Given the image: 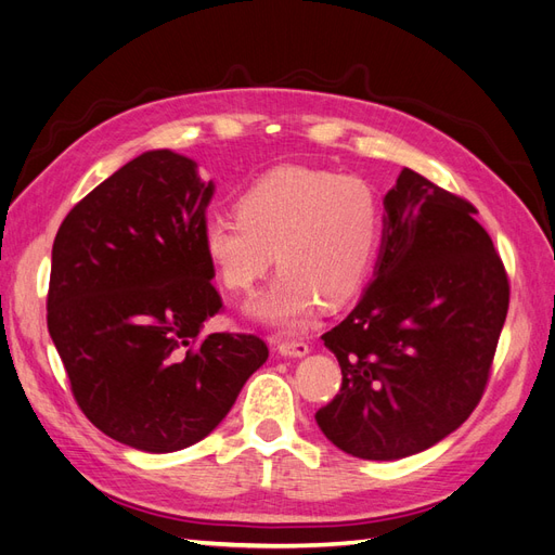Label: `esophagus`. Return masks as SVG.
Wrapping results in <instances>:
<instances>
[{"mask_svg":"<svg viewBox=\"0 0 555 555\" xmlns=\"http://www.w3.org/2000/svg\"><path fill=\"white\" fill-rule=\"evenodd\" d=\"M276 351L286 359H302L309 353V345L302 343V339H279Z\"/></svg>","mask_w":555,"mask_h":555,"instance_id":"obj_1","label":"esophagus"}]
</instances>
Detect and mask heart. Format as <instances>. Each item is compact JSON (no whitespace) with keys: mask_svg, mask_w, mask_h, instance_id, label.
Returning <instances> with one entry per match:
<instances>
[{"mask_svg":"<svg viewBox=\"0 0 555 555\" xmlns=\"http://www.w3.org/2000/svg\"><path fill=\"white\" fill-rule=\"evenodd\" d=\"M382 208L357 176L281 166L241 194L236 216H210L202 246L218 281L248 293L274 262L279 274L246 314L297 328L321 300L337 307L361 291L379 246Z\"/></svg>","mask_w":555,"mask_h":555,"instance_id":"b5f03b06","label":"heart"}]
</instances>
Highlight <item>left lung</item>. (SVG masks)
I'll list each match as a JSON object with an SVG mask.
<instances>
[{"instance_id": "1", "label": "left lung", "mask_w": 555, "mask_h": 555, "mask_svg": "<svg viewBox=\"0 0 555 555\" xmlns=\"http://www.w3.org/2000/svg\"><path fill=\"white\" fill-rule=\"evenodd\" d=\"M373 281L323 335L343 387L317 413L333 446L391 462L466 422L488 385L508 281L476 208L403 168L385 196Z\"/></svg>"}]
</instances>
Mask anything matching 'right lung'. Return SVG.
<instances>
[{"instance_id":"obj_1","label":"right lung","mask_w":555,"mask_h":555,"mask_svg":"<svg viewBox=\"0 0 555 555\" xmlns=\"http://www.w3.org/2000/svg\"><path fill=\"white\" fill-rule=\"evenodd\" d=\"M194 159L150 150L67 212L51 250L49 335L98 429L142 452L206 438L267 361L260 337H198L222 300Z\"/></svg>"}]
</instances>
